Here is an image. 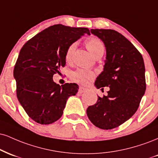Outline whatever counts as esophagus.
Returning a JSON list of instances; mask_svg holds the SVG:
<instances>
[{"label":"esophagus","instance_id":"obj_1","mask_svg":"<svg viewBox=\"0 0 158 158\" xmlns=\"http://www.w3.org/2000/svg\"><path fill=\"white\" fill-rule=\"evenodd\" d=\"M87 90V89L85 88V87H79V94H82V93L86 92Z\"/></svg>","mask_w":158,"mask_h":158}]
</instances>
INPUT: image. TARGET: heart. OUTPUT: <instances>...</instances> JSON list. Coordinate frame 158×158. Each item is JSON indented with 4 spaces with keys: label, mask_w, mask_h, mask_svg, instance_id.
<instances>
[{
    "label": "heart",
    "mask_w": 158,
    "mask_h": 158,
    "mask_svg": "<svg viewBox=\"0 0 158 158\" xmlns=\"http://www.w3.org/2000/svg\"><path fill=\"white\" fill-rule=\"evenodd\" d=\"M87 48L90 51V52L94 56H96L98 55H103L104 52V45L102 41L98 38H90L86 42ZM77 43H71L69 46L68 47L67 50L65 53V60L66 62H71L73 57V54L74 51L76 49ZM94 78V72L89 71L86 69H79L76 70L71 74V79L73 81L79 83L81 85H87L89 82H90Z\"/></svg>",
    "instance_id": "b5f03b06"
}]
</instances>
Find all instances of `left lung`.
<instances>
[{
  "label": "left lung",
  "mask_w": 158,
  "mask_h": 158,
  "mask_svg": "<svg viewBox=\"0 0 158 158\" xmlns=\"http://www.w3.org/2000/svg\"><path fill=\"white\" fill-rule=\"evenodd\" d=\"M104 43L106 60L103 71L96 78L97 89L109 87L107 96H98L87 109L88 118L96 127L111 130L130 118L145 94L143 59L135 47L121 34L112 29H91Z\"/></svg>",
  "instance_id": "8db88e82"
}]
</instances>
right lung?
<instances>
[{"instance_id": "1", "label": "right lung", "mask_w": 158, "mask_h": 158, "mask_svg": "<svg viewBox=\"0 0 158 158\" xmlns=\"http://www.w3.org/2000/svg\"><path fill=\"white\" fill-rule=\"evenodd\" d=\"M85 34L87 28L56 24L45 28L25 43L14 68L17 97L32 120L50 124L63 114L68 98L75 96L76 83L60 85L53 80L65 65L68 47Z\"/></svg>"}]
</instances>
